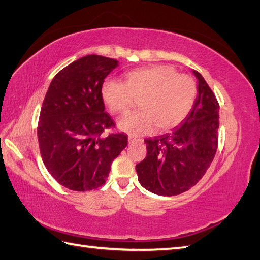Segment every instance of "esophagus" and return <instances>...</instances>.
<instances>
[{
	"label": "esophagus",
	"mask_w": 260,
	"mask_h": 260,
	"mask_svg": "<svg viewBox=\"0 0 260 260\" xmlns=\"http://www.w3.org/2000/svg\"><path fill=\"white\" fill-rule=\"evenodd\" d=\"M135 142H143V140L136 139V137H133V136H128V143H129V144H133V143H135Z\"/></svg>",
	"instance_id": "esophagus-1"
}]
</instances>
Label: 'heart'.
<instances>
[{
    "label": "heart",
    "instance_id": "heart-1",
    "mask_svg": "<svg viewBox=\"0 0 260 260\" xmlns=\"http://www.w3.org/2000/svg\"><path fill=\"white\" fill-rule=\"evenodd\" d=\"M197 84L170 66L156 64L132 70L125 81L106 79L101 88L103 103L112 114H125L139 99V112L125 116L118 127L129 135L168 132L180 125L193 107Z\"/></svg>",
    "mask_w": 260,
    "mask_h": 260
}]
</instances>
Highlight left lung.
<instances>
[{"label": "left lung", "mask_w": 260, "mask_h": 260, "mask_svg": "<svg viewBox=\"0 0 260 260\" xmlns=\"http://www.w3.org/2000/svg\"><path fill=\"white\" fill-rule=\"evenodd\" d=\"M189 115L172 133L144 140L146 157L136 165L139 181L158 196H178L194 186L206 174L218 148L219 104L203 77Z\"/></svg>", "instance_id": "8db88e82"}]
</instances>
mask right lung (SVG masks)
<instances>
[{
	"instance_id": "right-lung-1",
	"label": "right lung",
	"mask_w": 260,
	"mask_h": 260,
	"mask_svg": "<svg viewBox=\"0 0 260 260\" xmlns=\"http://www.w3.org/2000/svg\"><path fill=\"white\" fill-rule=\"evenodd\" d=\"M118 61L89 54L54 76L42 103L38 141L43 164L59 184L90 191L106 182L114 159L127 146L123 133L105 113L101 88Z\"/></svg>"
}]
</instances>
